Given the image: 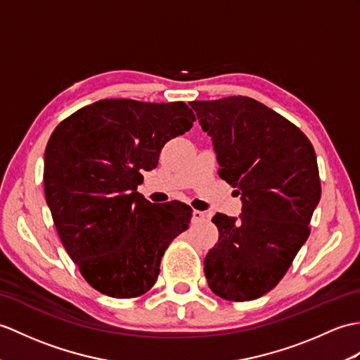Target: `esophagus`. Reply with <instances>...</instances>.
Segmentation results:
<instances>
[{
	"instance_id": "34e87169",
	"label": "esophagus",
	"mask_w": 360,
	"mask_h": 360,
	"mask_svg": "<svg viewBox=\"0 0 360 360\" xmlns=\"http://www.w3.org/2000/svg\"><path fill=\"white\" fill-rule=\"evenodd\" d=\"M191 221H193V222H204L205 221V213L199 212V210H193V213H191Z\"/></svg>"
}]
</instances>
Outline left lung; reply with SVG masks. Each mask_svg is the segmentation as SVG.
I'll use <instances>...</instances> for the list:
<instances>
[{
	"instance_id": "1",
	"label": "left lung",
	"mask_w": 360,
	"mask_h": 360,
	"mask_svg": "<svg viewBox=\"0 0 360 360\" xmlns=\"http://www.w3.org/2000/svg\"><path fill=\"white\" fill-rule=\"evenodd\" d=\"M213 139L219 178L242 199L240 218L212 219L219 239L204 261L214 295L245 302L278 285L310 236L321 199L313 144L293 122L248 96L193 101Z\"/></svg>"
}]
</instances>
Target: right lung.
Wrapping results in <instances>:
<instances>
[{
  "mask_svg": "<svg viewBox=\"0 0 360 360\" xmlns=\"http://www.w3.org/2000/svg\"><path fill=\"white\" fill-rule=\"evenodd\" d=\"M196 121L186 103L101 99L56 125L44 153V193L65 252L90 287L118 299L155 285L191 208L155 205L136 188L167 141Z\"/></svg>",
  "mask_w": 360,
  "mask_h": 360,
  "instance_id": "add662e5",
  "label": "right lung"
}]
</instances>
